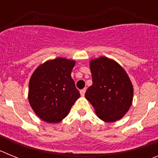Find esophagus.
Returning a JSON list of instances; mask_svg holds the SVG:
<instances>
[{
  "label": "esophagus",
  "instance_id": "34e87169",
  "mask_svg": "<svg viewBox=\"0 0 158 158\" xmlns=\"http://www.w3.org/2000/svg\"><path fill=\"white\" fill-rule=\"evenodd\" d=\"M85 91H86V89H81V91H80L81 96H85Z\"/></svg>",
  "mask_w": 158,
  "mask_h": 158
}]
</instances>
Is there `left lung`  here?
Segmentation results:
<instances>
[{"mask_svg": "<svg viewBox=\"0 0 158 158\" xmlns=\"http://www.w3.org/2000/svg\"><path fill=\"white\" fill-rule=\"evenodd\" d=\"M93 85L85 96L94 107L99 118L115 122L129 111L134 89L126 70L115 60L100 56L89 62Z\"/></svg>", "mask_w": 158, "mask_h": 158, "instance_id": "8db88e82", "label": "left lung"}]
</instances>
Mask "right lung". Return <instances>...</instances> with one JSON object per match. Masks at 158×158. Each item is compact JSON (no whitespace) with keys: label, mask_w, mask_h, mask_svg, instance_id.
Instances as JSON below:
<instances>
[{"label":"right lung","mask_w":158,"mask_h":158,"mask_svg":"<svg viewBox=\"0 0 158 158\" xmlns=\"http://www.w3.org/2000/svg\"><path fill=\"white\" fill-rule=\"evenodd\" d=\"M75 64V60L59 57L40 64L32 73L27 97L32 110L42 120L61 122L80 97L71 77Z\"/></svg>","instance_id":"obj_1"}]
</instances>
